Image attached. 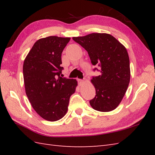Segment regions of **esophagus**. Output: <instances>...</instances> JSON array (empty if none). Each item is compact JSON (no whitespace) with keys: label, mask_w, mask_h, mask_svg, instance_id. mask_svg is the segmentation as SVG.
I'll list each match as a JSON object with an SVG mask.
<instances>
[{"label":"esophagus","mask_w":155,"mask_h":155,"mask_svg":"<svg viewBox=\"0 0 155 155\" xmlns=\"http://www.w3.org/2000/svg\"><path fill=\"white\" fill-rule=\"evenodd\" d=\"M77 81H78V84L80 85V86H81V85L83 84V83H84V81L82 80V79H78Z\"/></svg>","instance_id":"34e87169"}]
</instances>
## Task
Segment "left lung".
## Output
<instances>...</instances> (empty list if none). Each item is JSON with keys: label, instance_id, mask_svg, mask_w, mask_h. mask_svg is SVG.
<instances>
[{"label": "left lung", "instance_id": "obj_1", "mask_svg": "<svg viewBox=\"0 0 155 155\" xmlns=\"http://www.w3.org/2000/svg\"><path fill=\"white\" fill-rule=\"evenodd\" d=\"M72 39L88 52L93 65L101 74L93 77L96 95L89 101L94 110L109 112L120 104L130 82L129 57L126 48L113 36L92 33Z\"/></svg>", "mask_w": 155, "mask_h": 155}]
</instances>
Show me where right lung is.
Instances as JSON below:
<instances>
[{
    "label": "right lung",
    "instance_id": "1",
    "mask_svg": "<svg viewBox=\"0 0 155 155\" xmlns=\"http://www.w3.org/2000/svg\"><path fill=\"white\" fill-rule=\"evenodd\" d=\"M71 38L56 36L34 44L23 64L25 91L32 108L48 121L61 119L68 110L77 81L61 77V54Z\"/></svg>",
    "mask_w": 155,
    "mask_h": 155
}]
</instances>
